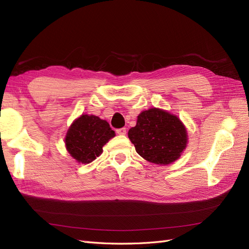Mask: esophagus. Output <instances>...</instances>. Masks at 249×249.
I'll list each match as a JSON object with an SVG mask.
<instances>
[{"mask_svg": "<svg viewBox=\"0 0 249 249\" xmlns=\"http://www.w3.org/2000/svg\"><path fill=\"white\" fill-rule=\"evenodd\" d=\"M116 133H117L118 135H125V133H126L125 127H120V129H117V130H116Z\"/></svg>", "mask_w": 249, "mask_h": 249, "instance_id": "34e87169", "label": "esophagus"}]
</instances>
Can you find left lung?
<instances>
[{
    "label": "left lung",
    "mask_w": 249,
    "mask_h": 249,
    "mask_svg": "<svg viewBox=\"0 0 249 249\" xmlns=\"http://www.w3.org/2000/svg\"><path fill=\"white\" fill-rule=\"evenodd\" d=\"M127 135L142 158L160 165L178 160L187 144V132L182 122L157 108L141 112L136 125Z\"/></svg>",
    "instance_id": "8db88e82"
}]
</instances>
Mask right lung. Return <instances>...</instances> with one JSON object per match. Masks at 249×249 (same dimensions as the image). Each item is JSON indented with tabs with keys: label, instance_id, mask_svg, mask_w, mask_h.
<instances>
[{
	"label": "right lung",
	"instance_id": "right-lung-1",
	"mask_svg": "<svg viewBox=\"0 0 249 249\" xmlns=\"http://www.w3.org/2000/svg\"><path fill=\"white\" fill-rule=\"evenodd\" d=\"M115 136L109 124L94 115H82L74 120L65 137L69 153L78 162H92L103 152V146Z\"/></svg>",
	"mask_w": 249,
	"mask_h": 249
}]
</instances>
